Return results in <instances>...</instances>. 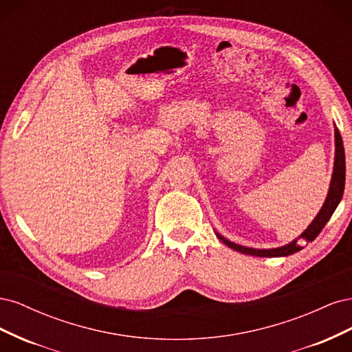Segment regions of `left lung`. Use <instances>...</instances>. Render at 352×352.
I'll return each instance as SVG.
<instances>
[{
	"instance_id": "8db88e82",
	"label": "left lung",
	"mask_w": 352,
	"mask_h": 352,
	"mask_svg": "<svg viewBox=\"0 0 352 352\" xmlns=\"http://www.w3.org/2000/svg\"><path fill=\"white\" fill-rule=\"evenodd\" d=\"M344 188H345V151H344L342 138H340L339 131L335 127V164H333L332 180H330V186H329V194L326 197L322 210L318 211V214L311 221V225L301 233L300 238H296L295 241L289 242L287 245H283V247L272 248V250H255V248L242 247V245L233 243L226 238H223L221 235H219V233H217V238L223 243H226L229 248L242 254L255 255V257H286V255L301 251L304 248L302 245L305 242H313L317 238L318 233H320L322 229L326 226L329 219L332 217L333 211L336 210L340 199H342Z\"/></svg>"
}]
</instances>
